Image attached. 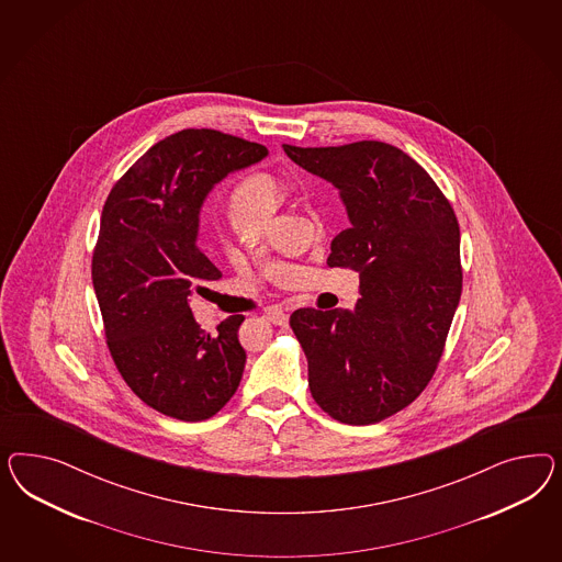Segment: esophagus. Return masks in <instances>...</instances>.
Returning <instances> with one entry per match:
<instances>
[{"label": "esophagus", "instance_id": "obj_1", "mask_svg": "<svg viewBox=\"0 0 562 562\" xmlns=\"http://www.w3.org/2000/svg\"><path fill=\"white\" fill-rule=\"evenodd\" d=\"M263 317H266V319H268V322L273 325L289 324V315H286L282 308H268Z\"/></svg>", "mask_w": 562, "mask_h": 562}]
</instances>
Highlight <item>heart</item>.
I'll list each match as a JSON object with an SVG mask.
<instances>
[{
    "label": "heart",
    "mask_w": 562,
    "mask_h": 562,
    "mask_svg": "<svg viewBox=\"0 0 562 562\" xmlns=\"http://www.w3.org/2000/svg\"><path fill=\"white\" fill-rule=\"evenodd\" d=\"M280 181L270 175V172H251L247 177H243L238 181L233 195H231V204L233 207H240L251 212L259 221L266 218L273 210V205L280 200ZM311 216L317 224L319 231L325 228V210L324 205H311Z\"/></svg>",
    "instance_id": "b5f03b06"
}]
</instances>
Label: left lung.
I'll return each instance as SVG.
<instances>
[{
  "mask_svg": "<svg viewBox=\"0 0 562 562\" xmlns=\"http://www.w3.org/2000/svg\"><path fill=\"white\" fill-rule=\"evenodd\" d=\"M266 156L243 137L181 130L139 156L102 205L92 284L106 346L130 390L170 418H212L240 383L245 317L231 315L210 334L188 296L195 282L222 278L195 245L205 195Z\"/></svg>",
  "mask_w": 562,
  "mask_h": 562,
  "instance_id": "left-lung-1",
  "label": "left lung"
}]
</instances>
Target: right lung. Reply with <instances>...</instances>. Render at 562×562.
Wrapping results in <instances>:
<instances>
[{
    "label": "right lung",
    "instance_id": "obj_1",
    "mask_svg": "<svg viewBox=\"0 0 562 562\" xmlns=\"http://www.w3.org/2000/svg\"><path fill=\"white\" fill-rule=\"evenodd\" d=\"M340 189L350 228L327 263L360 278L355 311L296 308L290 327L317 406L344 425H374L409 406L437 371L461 296L460 224L414 158L392 144L282 146Z\"/></svg>",
    "mask_w": 562,
    "mask_h": 562
}]
</instances>
